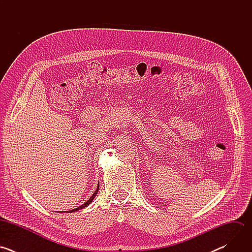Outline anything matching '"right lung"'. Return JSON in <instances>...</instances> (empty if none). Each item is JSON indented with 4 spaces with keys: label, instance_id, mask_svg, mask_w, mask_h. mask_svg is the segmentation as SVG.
Masks as SVG:
<instances>
[{
    "label": "right lung",
    "instance_id": "obj_1",
    "mask_svg": "<svg viewBox=\"0 0 252 252\" xmlns=\"http://www.w3.org/2000/svg\"><path fill=\"white\" fill-rule=\"evenodd\" d=\"M98 189H99V186H97V188H96V189H95V191L94 192V194L90 197V199L88 200V201H86L84 204H82L81 206H79V207H77V208H75V209H71V210H67V211H65V212H67V213H69V212H74V211H77V210H80V209H83L84 207H87L93 200H94V196L96 195V193H97V191H98Z\"/></svg>",
    "mask_w": 252,
    "mask_h": 252
}]
</instances>
